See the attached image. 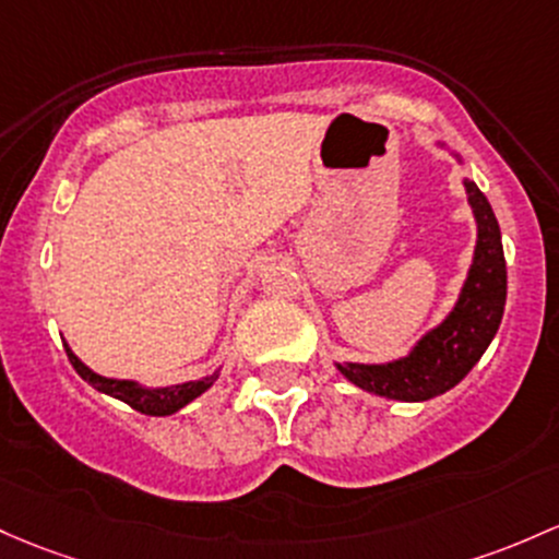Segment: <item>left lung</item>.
I'll use <instances>...</instances> for the list:
<instances>
[{"label":"left lung","mask_w":559,"mask_h":559,"mask_svg":"<svg viewBox=\"0 0 559 559\" xmlns=\"http://www.w3.org/2000/svg\"><path fill=\"white\" fill-rule=\"evenodd\" d=\"M464 188L477 219V247L456 308L438 329L429 331L408 358L388 366H336L360 390L392 401H429L462 382L499 331L507 302L501 230L480 188L472 180H464Z\"/></svg>","instance_id":"obj_1"}]
</instances>
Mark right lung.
Masks as SVG:
<instances>
[{
	"instance_id": "add662e5",
	"label": "right lung",
	"mask_w": 559,
	"mask_h": 559,
	"mask_svg": "<svg viewBox=\"0 0 559 559\" xmlns=\"http://www.w3.org/2000/svg\"><path fill=\"white\" fill-rule=\"evenodd\" d=\"M66 355H69L71 366L76 369V373L84 379V382H90L92 388L106 392V395H110V397H119V401H124L127 406H132L134 411H140V414H145V416L175 414V411L188 406L193 397H199L201 392H204L214 382V377H206V379H201V382H186V384H177V388L143 390V388H138L134 382H127V379H106V377H100V373L90 371L87 366H84L82 360L71 353V347H66Z\"/></svg>"
}]
</instances>
